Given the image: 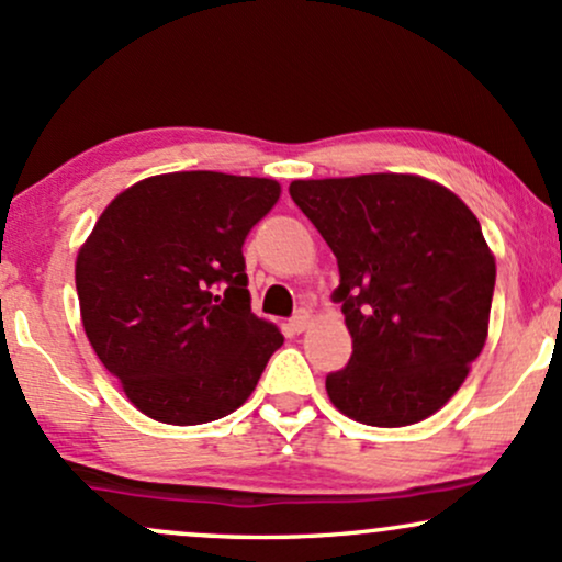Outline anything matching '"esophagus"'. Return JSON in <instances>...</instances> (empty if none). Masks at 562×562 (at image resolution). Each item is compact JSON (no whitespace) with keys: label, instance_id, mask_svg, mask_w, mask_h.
Instances as JSON below:
<instances>
[{"label":"esophagus","instance_id":"obj_1","mask_svg":"<svg viewBox=\"0 0 562 562\" xmlns=\"http://www.w3.org/2000/svg\"><path fill=\"white\" fill-rule=\"evenodd\" d=\"M308 322H312V314L306 312V308H299V312L290 317V330L293 333H303L308 327Z\"/></svg>","mask_w":562,"mask_h":562}]
</instances>
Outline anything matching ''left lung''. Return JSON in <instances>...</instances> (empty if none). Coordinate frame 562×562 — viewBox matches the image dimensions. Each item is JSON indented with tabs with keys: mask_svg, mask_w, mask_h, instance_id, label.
<instances>
[{
	"mask_svg": "<svg viewBox=\"0 0 562 562\" xmlns=\"http://www.w3.org/2000/svg\"><path fill=\"white\" fill-rule=\"evenodd\" d=\"M290 198L338 259L353 353L325 380L330 402L378 428L430 417L486 344L496 267L479 218L412 173L299 179Z\"/></svg>",
	"mask_w": 562,
	"mask_h": 562,
	"instance_id": "8db88e82",
	"label": "left lung"
}]
</instances>
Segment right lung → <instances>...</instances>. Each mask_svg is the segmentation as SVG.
<instances>
[{
    "instance_id": "right-lung-1",
    "label": "right lung",
    "mask_w": 562,
    "mask_h": 562,
    "mask_svg": "<svg viewBox=\"0 0 562 562\" xmlns=\"http://www.w3.org/2000/svg\"><path fill=\"white\" fill-rule=\"evenodd\" d=\"M277 198L274 179L177 171L128 187L97 218L76 259L83 333L153 420L229 415L282 346L250 312L243 256Z\"/></svg>"
}]
</instances>
